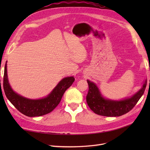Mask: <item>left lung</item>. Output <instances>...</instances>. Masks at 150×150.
I'll use <instances>...</instances> for the list:
<instances>
[{"mask_svg":"<svg viewBox=\"0 0 150 150\" xmlns=\"http://www.w3.org/2000/svg\"><path fill=\"white\" fill-rule=\"evenodd\" d=\"M89 90L86 96L87 104L95 113L106 117H119L132 110L144 94L147 81L137 93L129 98L120 101L105 99L102 97L97 86L87 81Z\"/></svg>","mask_w":150,"mask_h":150,"instance_id":"1","label":"left lung"}]
</instances>
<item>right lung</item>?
Returning a JSON list of instances; mask_svg holds the SVG:
<instances>
[{
  "instance_id": "right-lung-1",
  "label": "right lung",
  "mask_w": 150,
  "mask_h": 150,
  "mask_svg": "<svg viewBox=\"0 0 150 150\" xmlns=\"http://www.w3.org/2000/svg\"><path fill=\"white\" fill-rule=\"evenodd\" d=\"M6 67V64L3 78V88L6 96L17 110L28 117H39L52 111L60 103L66 90L75 81L73 77L64 78L47 97L39 100L28 99L12 90L8 82Z\"/></svg>"
}]
</instances>
